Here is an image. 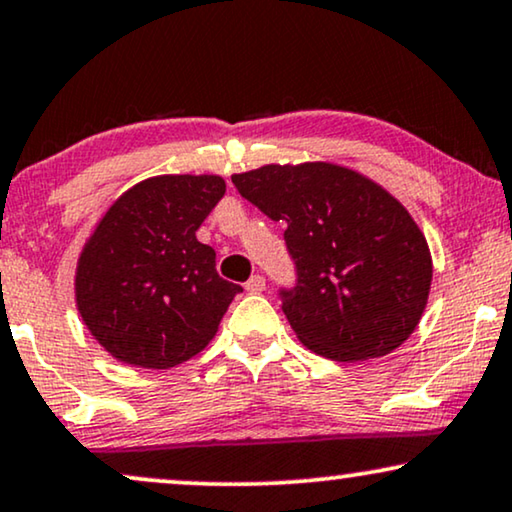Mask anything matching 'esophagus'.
<instances>
[{"label": "esophagus", "instance_id": "esophagus-1", "mask_svg": "<svg viewBox=\"0 0 512 512\" xmlns=\"http://www.w3.org/2000/svg\"><path fill=\"white\" fill-rule=\"evenodd\" d=\"M264 288H267V283H264V278L257 274V276H252L248 283H245V290L250 292V295H257V292H262Z\"/></svg>", "mask_w": 512, "mask_h": 512}]
</instances>
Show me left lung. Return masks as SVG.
I'll return each mask as SVG.
<instances>
[{
  "instance_id": "8db88e82",
  "label": "left lung",
  "mask_w": 512,
  "mask_h": 512,
  "mask_svg": "<svg viewBox=\"0 0 512 512\" xmlns=\"http://www.w3.org/2000/svg\"><path fill=\"white\" fill-rule=\"evenodd\" d=\"M231 182L288 224L297 285L281 290L283 313L306 349L358 363L395 351L417 330L433 281L431 250L384 187L327 161L269 163Z\"/></svg>"
}]
</instances>
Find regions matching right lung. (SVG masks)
<instances>
[{"mask_svg": "<svg viewBox=\"0 0 512 512\" xmlns=\"http://www.w3.org/2000/svg\"><path fill=\"white\" fill-rule=\"evenodd\" d=\"M220 175H156L119 196L77 262L74 299L119 363L168 370L217 335L243 288L220 278L196 229L224 196Z\"/></svg>", "mask_w": 512, "mask_h": 512, "instance_id": "1", "label": "right lung"}]
</instances>
